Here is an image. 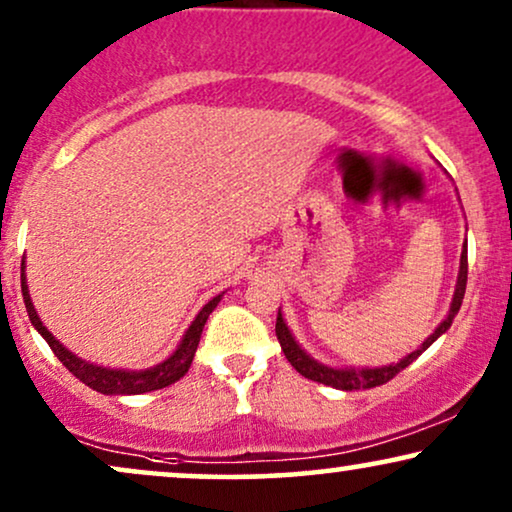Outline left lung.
Returning a JSON list of instances; mask_svg holds the SVG:
<instances>
[{
	"label": "left lung",
	"instance_id": "left-lung-1",
	"mask_svg": "<svg viewBox=\"0 0 512 512\" xmlns=\"http://www.w3.org/2000/svg\"><path fill=\"white\" fill-rule=\"evenodd\" d=\"M465 283H468V248H463V255H461V271H458V283H456V293H454V302H451L449 316H446V319L439 323L437 331L423 342V347L416 349V352H411L406 359H401L399 364H392L385 368H361V371H354V368L338 371V368L323 366V364H319V361H314L312 357H307V352L297 345L295 338L288 331V326L283 323L281 312H278V316H276V338H278V342H281V349H283V354H286V359L290 361V366H293L300 375H304V378L314 380V383L331 385V387H335V390H345V392L371 390V387L385 385L387 380H392L394 375L404 371V368L413 364V361H416L420 354H423L425 349H428L432 342L439 338V335H442L444 331H449L451 321H454V316L458 314V309H461V304H463Z\"/></svg>",
	"mask_w": 512,
	"mask_h": 512
}]
</instances>
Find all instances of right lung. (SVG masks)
Here are the masks:
<instances>
[{"label": "right lung", "mask_w": 512, "mask_h": 512, "mask_svg": "<svg viewBox=\"0 0 512 512\" xmlns=\"http://www.w3.org/2000/svg\"><path fill=\"white\" fill-rule=\"evenodd\" d=\"M21 290H23V302H25V309H28L32 326H35L37 331L42 333V338L49 342L51 352L56 354L58 361H61V364L66 366L77 380H82L84 385L92 387V390L101 394H144L153 390H163V387L177 383L179 378H184L193 361V354H196L198 349L200 333H203L205 321H208L212 309L217 307L219 300H222V295L212 297V300L200 309V314L189 326V331H186L184 340H181V345L177 347V352H174L167 361H163V364L148 368V371H111V368H101L77 359L73 352H68V349L63 347L61 342L47 331V328H44V323L40 321V316H37L35 307H32L30 302L28 286H25V260L21 262Z\"/></svg>", "instance_id": "right-lung-1"}]
</instances>
